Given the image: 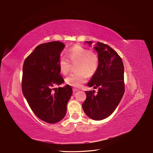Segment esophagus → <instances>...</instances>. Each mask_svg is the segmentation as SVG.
Listing matches in <instances>:
<instances>
[{
    "label": "esophagus",
    "instance_id": "34e87169",
    "mask_svg": "<svg viewBox=\"0 0 153 153\" xmlns=\"http://www.w3.org/2000/svg\"><path fill=\"white\" fill-rule=\"evenodd\" d=\"M79 90L77 89H76V88H73V91H74V92H76L77 91H79Z\"/></svg>",
    "mask_w": 153,
    "mask_h": 153
}]
</instances>
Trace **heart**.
I'll return each instance as SVG.
<instances>
[{
	"instance_id": "1",
	"label": "heart",
	"mask_w": 153,
	"mask_h": 153,
	"mask_svg": "<svg viewBox=\"0 0 153 153\" xmlns=\"http://www.w3.org/2000/svg\"><path fill=\"white\" fill-rule=\"evenodd\" d=\"M68 56L72 62H78L76 73H73L65 78V82L73 87L79 88L84 83L88 77L96 72L99 64L98 55L81 45H76L68 51ZM59 69L63 74L69 72L71 64L69 59L62 56L59 61Z\"/></svg>"
}]
</instances>
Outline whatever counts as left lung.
Here are the masks:
<instances>
[{"instance_id": "obj_1", "label": "left lung", "mask_w": 153, "mask_h": 153, "mask_svg": "<svg viewBox=\"0 0 153 153\" xmlns=\"http://www.w3.org/2000/svg\"><path fill=\"white\" fill-rule=\"evenodd\" d=\"M91 46L92 41H85ZM99 59L98 69L87 85L94 91H85L82 109L93 120L100 121L109 116L117 107L124 93V65L117 53L108 45L97 42L94 47Z\"/></svg>"}]
</instances>
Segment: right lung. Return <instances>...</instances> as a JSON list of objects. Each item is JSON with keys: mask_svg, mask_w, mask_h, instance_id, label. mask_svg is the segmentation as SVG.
Listing matches in <instances>:
<instances>
[{"mask_svg": "<svg viewBox=\"0 0 153 153\" xmlns=\"http://www.w3.org/2000/svg\"><path fill=\"white\" fill-rule=\"evenodd\" d=\"M64 47V44L59 41L40 44L25 59L23 65L24 96L36 116L51 124L58 123L65 117L72 94L69 85L52 88L64 82L59 65Z\"/></svg>", "mask_w": 153, "mask_h": 153, "instance_id": "add662e5", "label": "right lung"}]
</instances>
